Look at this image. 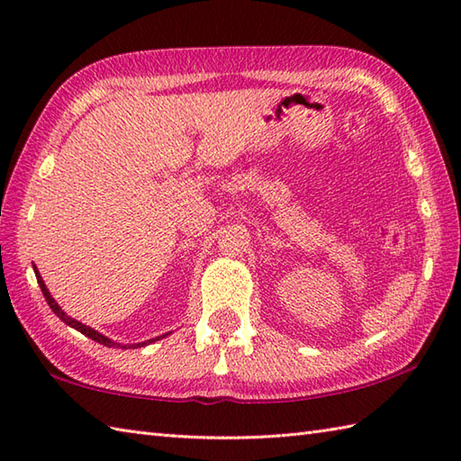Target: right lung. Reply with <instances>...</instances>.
<instances>
[{
  "instance_id": "add662e5",
  "label": "right lung",
  "mask_w": 461,
  "mask_h": 461,
  "mask_svg": "<svg viewBox=\"0 0 461 461\" xmlns=\"http://www.w3.org/2000/svg\"><path fill=\"white\" fill-rule=\"evenodd\" d=\"M33 271H35V277H37V283H39V287H41V291H43V295H45V301H47V305L51 307V311L55 312V315L61 319L65 325H68V327H73L75 330H79V332H83L85 337H89V339H93V340H96L99 342V345H104V347H113V348H140V347H146V345H150V342H156V340H160V339H164V337H168V332H166V335H162V337H156V339H150V340H144V342H136V345H121V342H114L113 339H109V337H104V335H101L99 330H95V329H91V327H86V325H83L81 321H77V319H71L67 315V312L59 307V303L51 297V293H49V289H47V285H45V281H43V277L39 276V271H37V267L33 266Z\"/></svg>"
}]
</instances>
